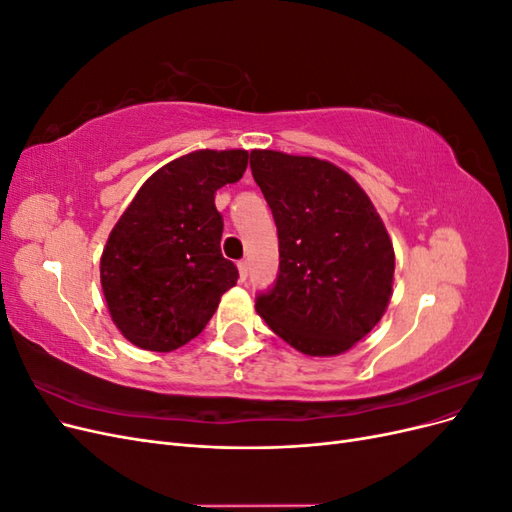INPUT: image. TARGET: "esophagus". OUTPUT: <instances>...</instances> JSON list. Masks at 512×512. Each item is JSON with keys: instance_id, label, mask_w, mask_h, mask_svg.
I'll list each match as a JSON object with an SVG mask.
<instances>
[{"instance_id": "esophagus-1", "label": "esophagus", "mask_w": 512, "mask_h": 512, "mask_svg": "<svg viewBox=\"0 0 512 512\" xmlns=\"http://www.w3.org/2000/svg\"><path fill=\"white\" fill-rule=\"evenodd\" d=\"M237 269H239V277H241V280H245L247 271H250V265H247V260H239V262H237Z\"/></svg>"}]
</instances>
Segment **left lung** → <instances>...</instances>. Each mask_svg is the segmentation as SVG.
<instances>
[{
  "instance_id": "left-lung-1",
  "label": "left lung",
  "mask_w": 512,
  "mask_h": 512,
  "mask_svg": "<svg viewBox=\"0 0 512 512\" xmlns=\"http://www.w3.org/2000/svg\"><path fill=\"white\" fill-rule=\"evenodd\" d=\"M250 166L280 239V273L256 312L303 354L350 350L393 292L395 252L374 203L327 160L254 149Z\"/></svg>"
}]
</instances>
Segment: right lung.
<instances>
[{"instance_id": "obj_1", "label": "right lung", "mask_w": 512, "mask_h": 512, "mask_svg": "<svg viewBox=\"0 0 512 512\" xmlns=\"http://www.w3.org/2000/svg\"><path fill=\"white\" fill-rule=\"evenodd\" d=\"M247 168L245 149H200L156 170L108 235L100 258L113 322L134 346L170 352L188 344L237 284L222 256L215 192Z\"/></svg>"}]
</instances>
